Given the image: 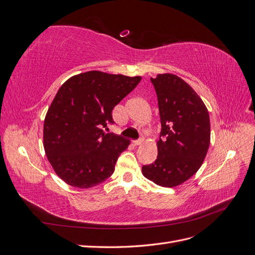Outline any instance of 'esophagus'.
<instances>
[{
	"instance_id": "1",
	"label": "esophagus",
	"mask_w": 255,
	"mask_h": 255,
	"mask_svg": "<svg viewBox=\"0 0 255 255\" xmlns=\"http://www.w3.org/2000/svg\"><path fill=\"white\" fill-rule=\"evenodd\" d=\"M143 138H140V139H137V140H134L133 141V143L135 144V145H140V144H142L143 143Z\"/></svg>"
}]
</instances>
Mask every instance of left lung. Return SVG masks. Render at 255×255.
<instances>
[{
  "label": "left lung",
  "mask_w": 255,
  "mask_h": 255,
  "mask_svg": "<svg viewBox=\"0 0 255 255\" xmlns=\"http://www.w3.org/2000/svg\"><path fill=\"white\" fill-rule=\"evenodd\" d=\"M161 123L157 158L142 166L146 179L163 187L179 186L201 167L211 141L210 115L202 99L171 73L151 78Z\"/></svg>",
  "instance_id": "obj_1"
}]
</instances>
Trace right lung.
Listing matches in <instances>:
<instances>
[{"label": "right lung", "mask_w": 255, "mask_h": 255, "mask_svg": "<svg viewBox=\"0 0 255 255\" xmlns=\"http://www.w3.org/2000/svg\"><path fill=\"white\" fill-rule=\"evenodd\" d=\"M141 76L88 71L67 80L45 115L43 148L54 171L65 183L90 188L114 173L129 139L105 133L112 112Z\"/></svg>", "instance_id": "add662e5"}]
</instances>
